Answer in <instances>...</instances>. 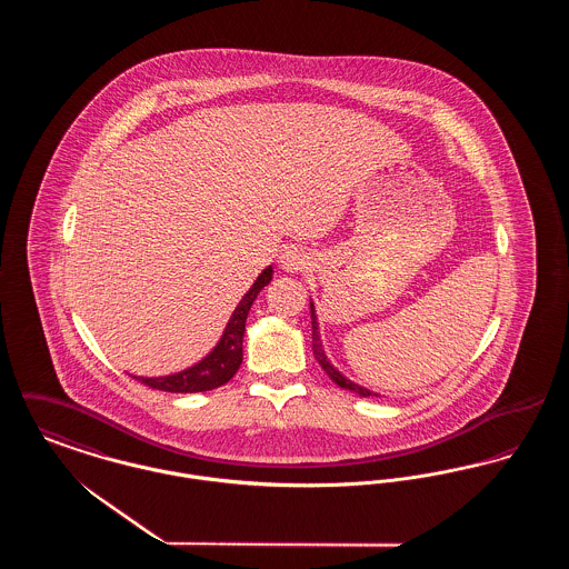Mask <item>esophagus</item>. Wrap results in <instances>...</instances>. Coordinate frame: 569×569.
<instances>
[{"label": "esophagus", "instance_id": "obj_1", "mask_svg": "<svg viewBox=\"0 0 569 569\" xmlns=\"http://www.w3.org/2000/svg\"><path fill=\"white\" fill-rule=\"evenodd\" d=\"M309 253L302 249V247H297V244H290V247H286L283 251H281V256H279V264H281V269H286V271L297 272L302 271V269H307L309 267Z\"/></svg>", "mask_w": 569, "mask_h": 569}]
</instances>
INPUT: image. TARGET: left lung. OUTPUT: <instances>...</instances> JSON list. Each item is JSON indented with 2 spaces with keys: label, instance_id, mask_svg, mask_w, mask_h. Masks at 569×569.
Listing matches in <instances>:
<instances>
[{
  "label": "left lung",
  "instance_id": "left-lung-1",
  "mask_svg": "<svg viewBox=\"0 0 569 569\" xmlns=\"http://www.w3.org/2000/svg\"><path fill=\"white\" fill-rule=\"evenodd\" d=\"M311 328H313V335H311V348H313V356H316V360L320 362V367L325 369L326 376L332 379L337 386H341V388H346V390H352V392H358L360 397H378L376 392H371V390H367V388H362V386L353 383L352 379L343 378V376H341V373L330 365V360L326 358L325 350H322L320 335H318V320H316V313H313V305H311Z\"/></svg>",
  "mask_w": 569,
  "mask_h": 569
}]
</instances>
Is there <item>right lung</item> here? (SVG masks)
I'll return each instance as SVG.
<instances>
[{
  "label": "right lung",
  "mask_w": 569,
  "mask_h": 569,
  "mask_svg": "<svg viewBox=\"0 0 569 569\" xmlns=\"http://www.w3.org/2000/svg\"><path fill=\"white\" fill-rule=\"evenodd\" d=\"M271 279V267L260 272L256 283L249 288V292L244 295L243 300L237 305V309H234L230 322L226 326L216 350L209 353L204 360H200L198 365H193L181 373H174V376L134 378L136 381L144 383L149 388H156V390H163V392H204V390H213V388L223 386L226 381H230L232 376L239 371L241 362H243V335L247 313H249L256 297L260 295V290Z\"/></svg>",
  "instance_id": "add662e5"
}]
</instances>
